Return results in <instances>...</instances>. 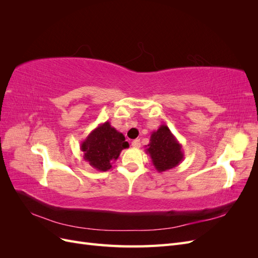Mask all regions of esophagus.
Returning <instances> with one entry per match:
<instances>
[{
  "label": "esophagus",
  "instance_id": "1",
  "mask_svg": "<svg viewBox=\"0 0 258 258\" xmlns=\"http://www.w3.org/2000/svg\"><path fill=\"white\" fill-rule=\"evenodd\" d=\"M131 145H132V147H135V148H139L140 146H141V142H140V140H134V141L131 142Z\"/></svg>",
  "mask_w": 258,
  "mask_h": 258
}]
</instances>
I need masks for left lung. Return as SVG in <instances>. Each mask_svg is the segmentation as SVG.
I'll return each instance as SVG.
<instances>
[{"label":"left lung","instance_id":"1","mask_svg":"<svg viewBox=\"0 0 258 258\" xmlns=\"http://www.w3.org/2000/svg\"><path fill=\"white\" fill-rule=\"evenodd\" d=\"M145 147L146 154L150 155L153 165L158 172H165L173 169L184 159L182 144L170 131L167 124L152 132L150 143Z\"/></svg>","mask_w":258,"mask_h":258}]
</instances>
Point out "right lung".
Segmentation results:
<instances>
[{"mask_svg": "<svg viewBox=\"0 0 258 258\" xmlns=\"http://www.w3.org/2000/svg\"><path fill=\"white\" fill-rule=\"evenodd\" d=\"M128 147L123 135L112 127L110 121L100 123L81 143L84 159L98 171L110 170L121 151Z\"/></svg>", "mask_w": 258, "mask_h": 258, "instance_id": "right-lung-1", "label": "right lung"}]
</instances>
